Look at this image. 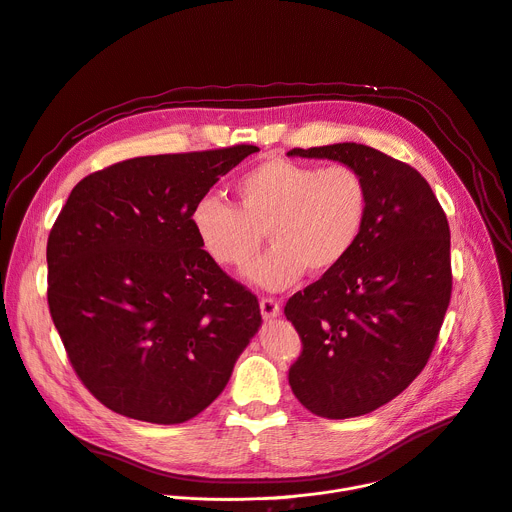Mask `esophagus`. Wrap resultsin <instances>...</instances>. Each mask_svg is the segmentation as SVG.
Returning a JSON list of instances; mask_svg holds the SVG:
<instances>
[{"label": "esophagus", "instance_id": "34e87169", "mask_svg": "<svg viewBox=\"0 0 512 512\" xmlns=\"http://www.w3.org/2000/svg\"><path fill=\"white\" fill-rule=\"evenodd\" d=\"M259 308H261V314H263V318H265V320L277 318V316H280V312H282L280 302L273 300V298H261Z\"/></svg>", "mask_w": 512, "mask_h": 512}]
</instances>
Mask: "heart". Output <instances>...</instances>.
<instances>
[{"label": "heart", "instance_id": "obj_1", "mask_svg": "<svg viewBox=\"0 0 512 512\" xmlns=\"http://www.w3.org/2000/svg\"><path fill=\"white\" fill-rule=\"evenodd\" d=\"M235 192L239 206L202 196L190 224L202 249L222 267L243 269L257 255L263 232L271 249L247 277L265 290H286L304 271L327 273L359 243L371 206L369 183L351 165L318 167L267 159L245 171Z\"/></svg>", "mask_w": 512, "mask_h": 512}]
</instances>
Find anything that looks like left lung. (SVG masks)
Returning a JSON list of instances; mask_svg holds the SVG:
<instances>
[{"mask_svg":"<svg viewBox=\"0 0 512 512\" xmlns=\"http://www.w3.org/2000/svg\"><path fill=\"white\" fill-rule=\"evenodd\" d=\"M351 165L371 206L349 257L296 292L286 318L302 339L290 386L312 414L351 418L396 398L421 374L451 300L449 224L427 179L365 145L292 149Z\"/></svg>","mask_w":512,"mask_h":512,"instance_id":"obj_1","label":"left lung"}]
</instances>
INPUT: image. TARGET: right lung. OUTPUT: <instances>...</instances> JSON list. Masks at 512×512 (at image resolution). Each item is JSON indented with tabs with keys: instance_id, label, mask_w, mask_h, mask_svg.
Listing matches in <instances>:
<instances>
[{
	"instance_id": "1",
	"label": "right lung",
	"mask_w": 512,
	"mask_h": 512,
	"mask_svg": "<svg viewBox=\"0 0 512 512\" xmlns=\"http://www.w3.org/2000/svg\"><path fill=\"white\" fill-rule=\"evenodd\" d=\"M253 145L136 157L83 177L55 220L49 310L83 386L155 425L210 406L261 327L257 296L190 224L194 204Z\"/></svg>"
}]
</instances>
